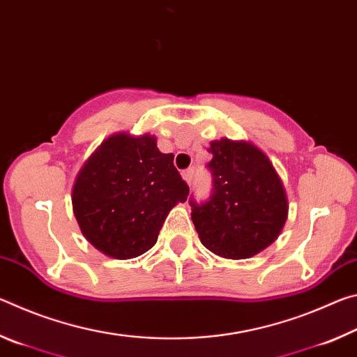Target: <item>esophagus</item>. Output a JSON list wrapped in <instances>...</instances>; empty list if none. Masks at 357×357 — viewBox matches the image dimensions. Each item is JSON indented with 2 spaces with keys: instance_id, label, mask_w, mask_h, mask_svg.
I'll list each match as a JSON object with an SVG mask.
<instances>
[{
  "instance_id": "obj_1",
  "label": "esophagus",
  "mask_w": 357,
  "mask_h": 357,
  "mask_svg": "<svg viewBox=\"0 0 357 357\" xmlns=\"http://www.w3.org/2000/svg\"><path fill=\"white\" fill-rule=\"evenodd\" d=\"M181 174H183V178L187 181V184L190 185L192 184V178H193V168H187V170H184Z\"/></svg>"
}]
</instances>
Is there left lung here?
Returning <instances> with one entry per match:
<instances>
[{
  "label": "left lung",
  "instance_id": "8db88e82",
  "mask_svg": "<svg viewBox=\"0 0 357 357\" xmlns=\"http://www.w3.org/2000/svg\"><path fill=\"white\" fill-rule=\"evenodd\" d=\"M208 151L213 190L208 200H189L202 244L223 258L257 255L277 239L288 215L279 174L252 143L222 138Z\"/></svg>",
  "mask_w": 357,
  "mask_h": 357
}]
</instances>
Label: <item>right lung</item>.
<instances>
[{"label":"right lung","instance_id":"right-lung-1","mask_svg":"<svg viewBox=\"0 0 357 357\" xmlns=\"http://www.w3.org/2000/svg\"><path fill=\"white\" fill-rule=\"evenodd\" d=\"M151 135L118 134L100 144L78 173L72 208L83 236L116 259L142 255L157 243L168 213L189 185Z\"/></svg>","mask_w":357,"mask_h":357}]
</instances>
